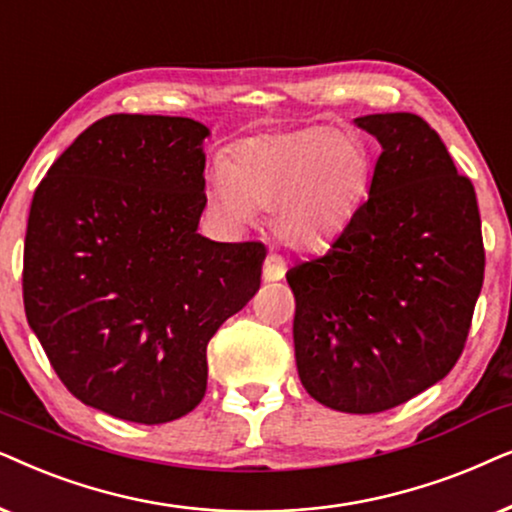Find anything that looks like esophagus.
Returning <instances> with one entry per match:
<instances>
[{"mask_svg":"<svg viewBox=\"0 0 512 512\" xmlns=\"http://www.w3.org/2000/svg\"><path fill=\"white\" fill-rule=\"evenodd\" d=\"M285 271H288V267H285V260L281 255H269L267 260H264V269H262V278L267 283H274V281H281V278L285 276Z\"/></svg>","mask_w":512,"mask_h":512,"instance_id":"1","label":"esophagus"}]
</instances>
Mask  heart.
Wrapping results in <instances>:
<instances>
[{
	"mask_svg": "<svg viewBox=\"0 0 512 512\" xmlns=\"http://www.w3.org/2000/svg\"><path fill=\"white\" fill-rule=\"evenodd\" d=\"M372 185V152L358 133L313 126L245 138L206 175L217 220L241 227L271 210V231L297 250H323L356 220Z\"/></svg>",
	"mask_w": 512,
	"mask_h": 512,
	"instance_id": "heart-1",
	"label": "heart"
}]
</instances>
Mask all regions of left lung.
I'll return each mask as SVG.
<instances>
[{"label":"left lung","mask_w":512,"mask_h":512,"mask_svg":"<svg viewBox=\"0 0 512 512\" xmlns=\"http://www.w3.org/2000/svg\"><path fill=\"white\" fill-rule=\"evenodd\" d=\"M356 126L381 154L370 196L323 257L292 267L295 360L313 400L374 414L459 360L485 278L480 210L440 135L410 112Z\"/></svg>","instance_id":"obj_1"}]
</instances>
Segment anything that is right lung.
<instances>
[{
  "label": "right lung",
  "instance_id": "1",
  "mask_svg": "<svg viewBox=\"0 0 512 512\" xmlns=\"http://www.w3.org/2000/svg\"><path fill=\"white\" fill-rule=\"evenodd\" d=\"M210 131L187 117L109 114L34 192L25 316L74 398L135 424L201 403L206 349L260 290L262 243L199 234Z\"/></svg>",
  "mask_w": 512,
  "mask_h": 512
}]
</instances>
